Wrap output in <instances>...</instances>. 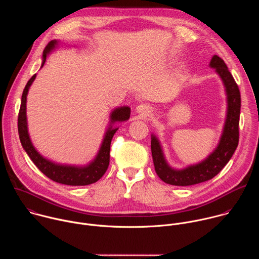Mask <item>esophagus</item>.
I'll return each instance as SVG.
<instances>
[{
    "label": "esophagus",
    "mask_w": 259,
    "mask_h": 259,
    "mask_svg": "<svg viewBox=\"0 0 259 259\" xmlns=\"http://www.w3.org/2000/svg\"><path fill=\"white\" fill-rule=\"evenodd\" d=\"M136 110H137V113L142 114L144 116H147V115H150L153 112V108L149 104H139L136 107Z\"/></svg>",
    "instance_id": "1"
}]
</instances>
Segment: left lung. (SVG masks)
Returning <instances> with one entry per match:
<instances>
[{"label":"left lung","instance_id":"left-lung-1","mask_svg":"<svg viewBox=\"0 0 259 259\" xmlns=\"http://www.w3.org/2000/svg\"><path fill=\"white\" fill-rule=\"evenodd\" d=\"M210 66L215 68L218 76L223 80L228 99V112L224 132L214 152L199 164L180 170L173 169L165 160L158 138L155 135H152L151 150L156 173L164 182L172 184V186L188 187L213 178L231 160L239 143V121L241 110L239 87L227 64L219 56L214 55L212 57Z\"/></svg>","mask_w":259,"mask_h":259}]
</instances>
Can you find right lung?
<instances>
[{
    "instance_id": "add662e5",
    "label": "right lung",
    "mask_w": 259,
    "mask_h": 259,
    "mask_svg": "<svg viewBox=\"0 0 259 259\" xmlns=\"http://www.w3.org/2000/svg\"><path fill=\"white\" fill-rule=\"evenodd\" d=\"M57 41L53 40L49 42L43 52V62L42 66L46 61L47 55L55 49L57 45ZM35 73L29 79L25 88L23 90L21 96V104L18 114V134L21 145L33 162V164L39 168V170L44 173L48 178L51 180L66 184V186H88V184L94 183L99 180L109 165V151H110V142H112L113 136L117 132L118 128H113V124L116 122H124L127 121L130 117V107L129 106H122L118 107L113 110L112 115H110V125L107 129L102 144L100 146V150L96 156V158L87 166L78 167V166H69V165H59L55 164L43 156H41L34 146L32 145L28 130H27V122H26V96L30 85L32 84L33 80L35 79Z\"/></svg>"
}]
</instances>
